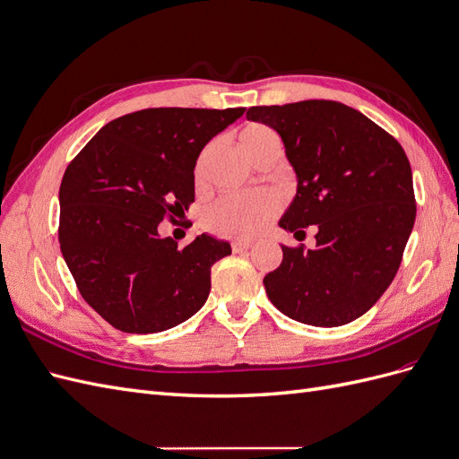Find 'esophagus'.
<instances>
[{"mask_svg":"<svg viewBox=\"0 0 459 459\" xmlns=\"http://www.w3.org/2000/svg\"><path fill=\"white\" fill-rule=\"evenodd\" d=\"M253 247V243L251 241H233L231 243V248H233V253H241V251H248V248Z\"/></svg>","mask_w":459,"mask_h":459,"instance_id":"obj_1","label":"esophagus"}]
</instances>
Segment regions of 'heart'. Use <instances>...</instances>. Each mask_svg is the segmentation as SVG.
<instances>
[{
  "mask_svg": "<svg viewBox=\"0 0 459 459\" xmlns=\"http://www.w3.org/2000/svg\"><path fill=\"white\" fill-rule=\"evenodd\" d=\"M272 142H277L275 134L260 124L247 126L239 134V145L247 157L255 149ZM197 179H203L201 172H197ZM275 211L277 199L270 193L226 195L206 208L203 221L212 233L224 235V238H251L268 224Z\"/></svg>",
  "mask_w": 459,
  "mask_h": 459,
  "instance_id": "obj_1",
  "label": "heart"
}]
</instances>
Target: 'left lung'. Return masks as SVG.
<instances>
[{"mask_svg":"<svg viewBox=\"0 0 459 459\" xmlns=\"http://www.w3.org/2000/svg\"><path fill=\"white\" fill-rule=\"evenodd\" d=\"M247 120L280 134L297 193L280 228L316 226V248L281 245L264 277L273 307L295 322L337 327L364 316L393 283L413 230L415 197L404 149L359 110L310 100L251 107Z\"/></svg>","mask_w":459,"mask_h":459,"instance_id":"obj_1","label":"left lung"}]
</instances>
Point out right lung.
<instances>
[{
	"instance_id": "obj_1",
	"label": "right lung",
	"mask_w": 459,
	"mask_h": 459,
	"mask_svg": "<svg viewBox=\"0 0 459 459\" xmlns=\"http://www.w3.org/2000/svg\"><path fill=\"white\" fill-rule=\"evenodd\" d=\"M245 108H145L97 132L65 170L59 243L80 295L124 333H159L203 308L211 268L231 255L203 233L178 248L166 212L195 201L203 147Z\"/></svg>"
}]
</instances>
